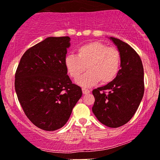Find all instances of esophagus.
<instances>
[{
    "label": "esophagus",
    "instance_id": "esophagus-1",
    "mask_svg": "<svg viewBox=\"0 0 160 160\" xmlns=\"http://www.w3.org/2000/svg\"><path fill=\"white\" fill-rule=\"evenodd\" d=\"M82 93H83V94H87V93H90V91L88 90V89L83 88H82Z\"/></svg>",
    "mask_w": 160,
    "mask_h": 160
}]
</instances>
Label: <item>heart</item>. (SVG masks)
Wrapping results in <instances>:
<instances>
[{
	"label": "heart",
	"mask_w": 160,
	"mask_h": 160,
	"mask_svg": "<svg viewBox=\"0 0 160 160\" xmlns=\"http://www.w3.org/2000/svg\"><path fill=\"white\" fill-rule=\"evenodd\" d=\"M64 65L70 78L77 80L83 72L87 73L78 80L85 87L92 86L100 81L109 83L118 73L121 66V53L116 48L108 47L100 42H91L77 49V56L68 54Z\"/></svg>",
	"instance_id": "b5f03b06"
}]
</instances>
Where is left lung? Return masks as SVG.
Wrapping results in <instances>:
<instances>
[{"label": "left lung", "mask_w": 160, "mask_h": 160, "mask_svg": "<svg viewBox=\"0 0 160 160\" xmlns=\"http://www.w3.org/2000/svg\"><path fill=\"white\" fill-rule=\"evenodd\" d=\"M121 53V69L112 81L93 89L92 111L105 126L117 128L135 115L144 93V72L137 52L126 42L110 37Z\"/></svg>", "instance_id": "1"}]
</instances>
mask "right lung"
Instances as JSON below:
<instances>
[{
  "label": "right lung",
  "instance_id": "right-lung-1",
  "mask_svg": "<svg viewBox=\"0 0 160 160\" xmlns=\"http://www.w3.org/2000/svg\"><path fill=\"white\" fill-rule=\"evenodd\" d=\"M69 41V37L47 38L25 51L16 70L19 102L28 118L43 130L64 126L82 96L64 65Z\"/></svg>",
  "mask_w": 160,
  "mask_h": 160
}]
</instances>
